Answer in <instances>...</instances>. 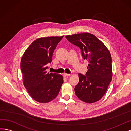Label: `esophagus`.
<instances>
[{
  "label": "esophagus",
  "instance_id": "1",
  "mask_svg": "<svg viewBox=\"0 0 131 131\" xmlns=\"http://www.w3.org/2000/svg\"><path fill=\"white\" fill-rule=\"evenodd\" d=\"M71 74H68V73H64V77H67V76H70Z\"/></svg>",
  "mask_w": 131,
  "mask_h": 131
}]
</instances>
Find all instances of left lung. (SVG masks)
Wrapping results in <instances>:
<instances>
[{
    "label": "left lung",
    "instance_id": "1",
    "mask_svg": "<svg viewBox=\"0 0 131 131\" xmlns=\"http://www.w3.org/2000/svg\"><path fill=\"white\" fill-rule=\"evenodd\" d=\"M66 38L79 47L83 59L89 63L85 75L78 73L79 82L74 88L75 95L84 102H96L104 96L112 81L110 52L102 42L90 33L67 35Z\"/></svg>",
    "mask_w": 131,
    "mask_h": 131
}]
</instances>
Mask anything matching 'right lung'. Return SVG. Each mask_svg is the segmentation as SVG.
Here are the masks:
<instances>
[{
  "label": "right lung",
  "mask_w": 131,
  "mask_h": 131,
  "mask_svg": "<svg viewBox=\"0 0 131 131\" xmlns=\"http://www.w3.org/2000/svg\"><path fill=\"white\" fill-rule=\"evenodd\" d=\"M63 37L39 38L29 46L21 59L23 85L31 97L39 102L54 100L64 82L62 75L46 71L57 45Z\"/></svg>",
  "instance_id": "obj_1"
}]
</instances>
